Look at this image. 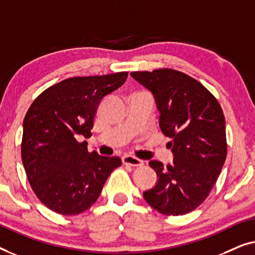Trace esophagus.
Segmentation results:
<instances>
[{"label": "esophagus", "mask_w": 255, "mask_h": 255, "mask_svg": "<svg viewBox=\"0 0 255 255\" xmlns=\"http://www.w3.org/2000/svg\"><path fill=\"white\" fill-rule=\"evenodd\" d=\"M123 163L125 165H130V166H141V165H143V160L135 156L125 155L123 156Z\"/></svg>", "instance_id": "esophagus-1"}]
</instances>
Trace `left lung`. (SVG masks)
<instances>
[{
  "label": "left lung",
  "mask_w": 255,
  "mask_h": 255,
  "mask_svg": "<svg viewBox=\"0 0 255 255\" xmlns=\"http://www.w3.org/2000/svg\"><path fill=\"white\" fill-rule=\"evenodd\" d=\"M130 76L152 93L159 127L172 138L173 163L164 167L150 160L158 179L143 198L162 214H187L206 200L227 158L223 111L200 82L180 71H135Z\"/></svg>",
  "instance_id": "left-lung-1"
}]
</instances>
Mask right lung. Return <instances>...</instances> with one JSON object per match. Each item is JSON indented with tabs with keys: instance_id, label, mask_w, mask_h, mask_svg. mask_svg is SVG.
<instances>
[{
	"instance_id": "add662e5",
	"label": "right lung",
	"mask_w": 255,
	"mask_h": 255,
	"mask_svg": "<svg viewBox=\"0 0 255 255\" xmlns=\"http://www.w3.org/2000/svg\"><path fill=\"white\" fill-rule=\"evenodd\" d=\"M128 73L67 78L39 95L23 123L21 160L38 199L61 215L89 209L119 157L88 151L93 117L102 100L127 80Z\"/></svg>"
}]
</instances>
